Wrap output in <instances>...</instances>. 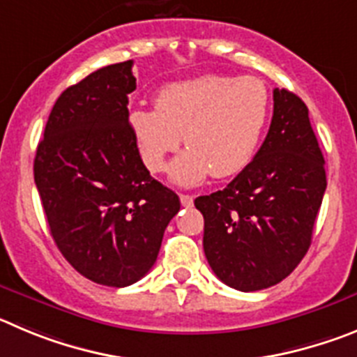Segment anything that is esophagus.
<instances>
[{"instance_id":"obj_1","label":"esophagus","mask_w":357,"mask_h":357,"mask_svg":"<svg viewBox=\"0 0 357 357\" xmlns=\"http://www.w3.org/2000/svg\"><path fill=\"white\" fill-rule=\"evenodd\" d=\"M179 201H181L183 206H186V208H190L192 204H194V197H192V195L181 194V195H179Z\"/></svg>"}]
</instances>
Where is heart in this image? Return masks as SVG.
I'll return each instance as SVG.
<instances>
[{"label":"heart","mask_w":357,"mask_h":357,"mask_svg":"<svg viewBox=\"0 0 357 357\" xmlns=\"http://www.w3.org/2000/svg\"><path fill=\"white\" fill-rule=\"evenodd\" d=\"M155 107L128 114L144 165L162 172L183 135L188 149L172 162L171 179L195 186L211 174L231 178L249 165L265 135L272 101L255 76L206 75L163 86Z\"/></svg>","instance_id":"1"}]
</instances>
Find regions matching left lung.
I'll use <instances>...</instances> for the list:
<instances>
[{"label": "left lung", "instance_id": "left-lung-1", "mask_svg": "<svg viewBox=\"0 0 357 357\" xmlns=\"http://www.w3.org/2000/svg\"><path fill=\"white\" fill-rule=\"evenodd\" d=\"M324 163L304 101L275 89L271 128L255 160L224 190L194 201L204 217V255L220 281L256 291L295 271L326 192Z\"/></svg>", "mask_w": 357, "mask_h": 357}]
</instances>
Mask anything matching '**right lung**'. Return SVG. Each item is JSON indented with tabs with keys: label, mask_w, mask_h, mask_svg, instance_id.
Listing matches in <instances>:
<instances>
[{
	"label": "right lung",
	"mask_w": 357,
	"mask_h": 357,
	"mask_svg": "<svg viewBox=\"0 0 357 357\" xmlns=\"http://www.w3.org/2000/svg\"><path fill=\"white\" fill-rule=\"evenodd\" d=\"M133 60L94 70L60 94L33 176L51 236L86 279L130 287L155 265L179 197L151 178L128 126Z\"/></svg>",
	"instance_id": "obj_1"
}]
</instances>
